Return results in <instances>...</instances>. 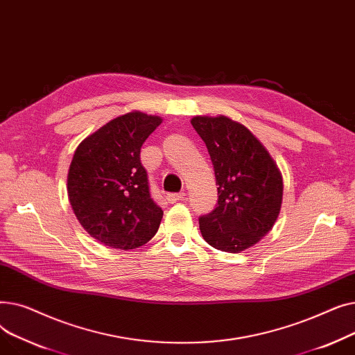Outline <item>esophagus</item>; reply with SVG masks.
I'll return each mask as SVG.
<instances>
[{
  "label": "esophagus",
  "mask_w": 355,
  "mask_h": 355,
  "mask_svg": "<svg viewBox=\"0 0 355 355\" xmlns=\"http://www.w3.org/2000/svg\"><path fill=\"white\" fill-rule=\"evenodd\" d=\"M184 193H170V194H166V201L168 202H177V201H180V200H182L184 198Z\"/></svg>",
  "instance_id": "obj_1"
}]
</instances>
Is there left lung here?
Masks as SVG:
<instances>
[{
	"label": "left lung",
	"instance_id": "left-lung-1",
	"mask_svg": "<svg viewBox=\"0 0 355 355\" xmlns=\"http://www.w3.org/2000/svg\"><path fill=\"white\" fill-rule=\"evenodd\" d=\"M214 166L218 202L200 217V230L214 249L239 253L259 243L282 207V174L250 130L225 115L194 116Z\"/></svg>",
	"mask_w": 355,
	"mask_h": 355
}]
</instances>
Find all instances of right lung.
I'll return each mask as SVG.
<instances>
[{"label":"right lung","mask_w":355,"mask_h":355,"mask_svg":"<svg viewBox=\"0 0 355 355\" xmlns=\"http://www.w3.org/2000/svg\"><path fill=\"white\" fill-rule=\"evenodd\" d=\"M162 122L132 110L86 137L74 151L67 196L82 227L102 245L129 250L151 240L164 211L149 194L141 146Z\"/></svg>","instance_id":"right-lung-1"}]
</instances>
